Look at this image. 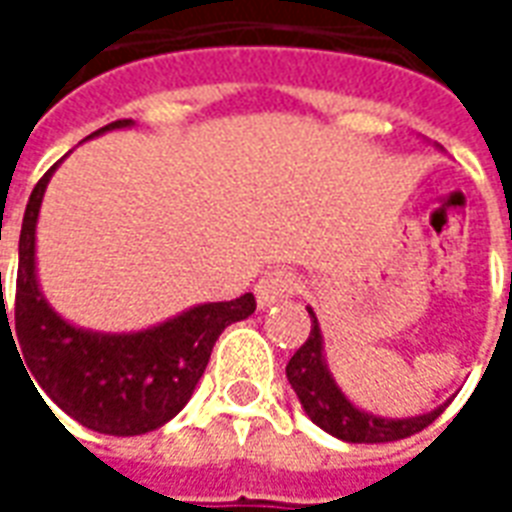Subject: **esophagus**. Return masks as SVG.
Wrapping results in <instances>:
<instances>
[{
	"label": "esophagus",
	"mask_w": 512,
	"mask_h": 512,
	"mask_svg": "<svg viewBox=\"0 0 512 512\" xmlns=\"http://www.w3.org/2000/svg\"><path fill=\"white\" fill-rule=\"evenodd\" d=\"M296 290H299V279H296V274L288 271V268H274V271H268L266 277L255 285L257 304H260V307H271L274 301L288 299Z\"/></svg>",
	"instance_id": "1"
}]
</instances>
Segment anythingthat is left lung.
<instances>
[{
    "label": "left lung",
    "instance_id": "left-lung-1",
    "mask_svg": "<svg viewBox=\"0 0 512 512\" xmlns=\"http://www.w3.org/2000/svg\"><path fill=\"white\" fill-rule=\"evenodd\" d=\"M310 312L312 329L307 343L301 345L296 354L290 356L288 381L293 386V392L299 395L301 406L307 411V417L323 428L326 433H332L337 439L351 441V444H381V441H397L414 436L422 428H428L433 419L439 417L444 406L433 408L428 414L406 419H384L376 414H367L348 400L340 392V386L334 384L329 367L323 362V337L321 326L315 312Z\"/></svg>",
    "mask_w": 512,
    "mask_h": 512
}]
</instances>
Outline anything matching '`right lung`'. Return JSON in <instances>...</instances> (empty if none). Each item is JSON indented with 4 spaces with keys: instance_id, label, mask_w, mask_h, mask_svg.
Wrapping results in <instances>:
<instances>
[{
    "instance_id": "right-lung-1",
    "label": "right lung",
    "mask_w": 512,
    "mask_h": 512,
    "mask_svg": "<svg viewBox=\"0 0 512 512\" xmlns=\"http://www.w3.org/2000/svg\"><path fill=\"white\" fill-rule=\"evenodd\" d=\"M131 126V120H115L98 128L93 136L112 128ZM60 164V161H57ZM32 189L18 238V277L13 321H7L5 299L0 307L2 334L19 343L27 365L29 384L43 389L57 406L82 422L84 428L109 436H139L161 428L189 403L194 386L205 373L219 334L235 321L255 312L257 301L244 293L233 301H211L191 307L178 318L158 323L134 334H101L76 329L62 321L43 299L35 277V224H38L43 191L51 172ZM2 293V274H0ZM14 326L10 327L9 323ZM43 397V395H40ZM54 414V411H51Z\"/></svg>"
}]
</instances>
